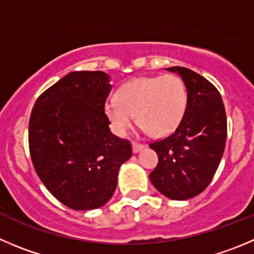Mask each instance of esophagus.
Segmentation results:
<instances>
[{
	"instance_id": "obj_1",
	"label": "esophagus",
	"mask_w": 254,
	"mask_h": 254,
	"mask_svg": "<svg viewBox=\"0 0 254 254\" xmlns=\"http://www.w3.org/2000/svg\"><path fill=\"white\" fill-rule=\"evenodd\" d=\"M144 144L143 143H139V142H132V149H133L134 153H137V152L142 151V149L144 148Z\"/></svg>"
}]
</instances>
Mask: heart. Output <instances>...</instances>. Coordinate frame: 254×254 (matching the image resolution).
<instances>
[{
    "mask_svg": "<svg viewBox=\"0 0 254 254\" xmlns=\"http://www.w3.org/2000/svg\"><path fill=\"white\" fill-rule=\"evenodd\" d=\"M116 97L106 103L105 113L117 134L127 132L136 115L149 136L165 137L177 128L187 108V88L176 74L134 78L123 84Z\"/></svg>",
    "mask_w": 254,
    "mask_h": 254,
    "instance_id": "obj_1",
    "label": "heart"
}]
</instances>
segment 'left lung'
I'll use <instances>...</instances> for the list:
<instances>
[{
  "mask_svg": "<svg viewBox=\"0 0 254 254\" xmlns=\"http://www.w3.org/2000/svg\"><path fill=\"white\" fill-rule=\"evenodd\" d=\"M182 77L187 88V108L173 133L149 147L158 165L151 182L171 199H190L203 192L219 166L227 139V117L218 89L186 67L167 68Z\"/></svg>",
  "mask_w": 254,
  "mask_h": 254,
  "instance_id": "obj_1",
  "label": "left lung"
}]
</instances>
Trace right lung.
<instances>
[{"label": "right lung", "instance_id": "add662e5", "mask_svg": "<svg viewBox=\"0 0 254 254\" xmlns=\"http://www.w3.org/2000/svg\"><path fill=\"white\" fill-rule=\"evenodd\" d=\"M112 86L101 71H77L47 88L32 108L28 146L33 167L64 206H103L117 186L132 144L110 131L105 105Z\"/></svg>", "mask_w": 254, "mask_h": 254}]
</instances>
